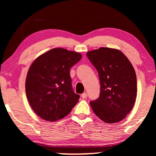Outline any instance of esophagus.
<instances>
[{"label": "esophagus", "instance_id": "34e87169", "mask_svg": "<svg viewBox=\"0 0 156 156\" xmlns=\"http://www.w3.org/2000/svg\"><path fill=\"white\" fill-rule=\"evenodd\" d=\"M82 97L83 98V99H86V98L87 97V93H83L82 94Z\"/></svg>", "mask_w": 156, "mask_h": 156}]
</instances>
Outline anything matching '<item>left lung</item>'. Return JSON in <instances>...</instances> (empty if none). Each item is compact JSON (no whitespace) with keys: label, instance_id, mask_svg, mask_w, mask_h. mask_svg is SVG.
Wrapping results in <instances>:
<instances>
[{"label":"left lung","instance_id":"1","mask_svg":"<svg viewBox=\"0 0 156 156\" xmlns=\"http://www.w3.org/2000/svg\"><path fill=\"white\" fill-rule=\"evenodd\" d=\"M97 69L100 81V94L90 101L94 114L107 123L125 118L135 104L137 95L136 75L131 63L122 52L100 48L87 53Z\"/></svg>","mask_w":156,"mask_h":156}]
</instances>
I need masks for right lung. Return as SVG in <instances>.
Returning a JSON list of instances; mask_svg holds the SVG:
<instances>
[{"mask_svg": "<svg viewBox=\"0 0 156 156\" xmlns=\"http://www.w3.org/2000/svg\"><path fill=\"white\" fill-rule=\"evenodd\" d=\"M82 58L80 53L54 48L38 57L27 72V99L33 110L48 121L67 116L80 95L74 92L69 70Z\"/></svg>", "mask_w": 156, "mask_h": 156, "instance_id": "obj_1", "label": "right lung"}]
</instances>
